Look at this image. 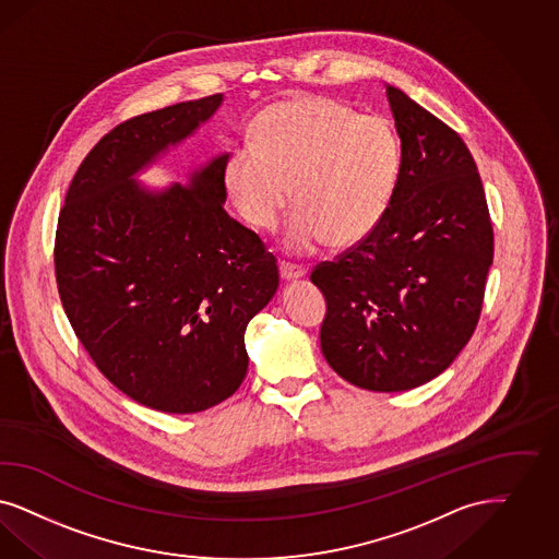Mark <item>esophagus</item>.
<instances>
[{
  "mask_svg": "<svg viewBox=\"0 0 559 559\" xmlns=\"http://www.w3.org/2000/svg\"><path fill=\"white\" fill-rule=\"evenodd\" d=\"M306 274H308V270L301 269V266L287 264V262L281 264V278H283V281H297V278H304Z\"/></svg>",
  "mask_w": 559,
  "mask_h": 559,
  "instance_id": "1",
  "label": "esophagus"
}]
</instances>
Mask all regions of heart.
<instances>
[{
  "label": "heart",
  "instance_id": "b5f03b06",
  "mask_svg": "<svg viewBox=\"0 0 559 559\" xmlns=\"http://www.w3.org/2000/svg\"><path fill=\"white\" fill-rule=\"evenodd\" d=\"M253 142L229 154L225 188L239 216L266 233L278 227L295 190L289 253L308 255L330 239L357 243L382 221L403 158L385 117L357 114L334 98H289L258 117Z\"/></svg>",
  "mask_w": 559,
  "mask_h": 559
}]
</instances>
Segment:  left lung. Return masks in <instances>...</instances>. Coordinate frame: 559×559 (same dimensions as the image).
Segmentation results:
<instances>
[{
  "instance_id": "obj_1",
  "label": "left lung",
  "mask_w": 559,
  "mask_h": 559,
  "mask_svg": "<svg viewBox=\"0 0 559 559\" xmlns=\"http://www.w3.org/2000/svg\"><path fill=\"white\" fill-rule=\"evenodd\" d=\"M401 174L378 227L311 283L326 297L320 345L347 382L403 392L438 378L481 313L493 229L461 135L385 84Z\"/></svg>"
}]
</instances>
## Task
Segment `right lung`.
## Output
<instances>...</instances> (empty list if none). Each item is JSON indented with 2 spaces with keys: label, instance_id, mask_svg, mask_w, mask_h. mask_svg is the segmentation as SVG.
Masks as SVG:
<instances>
[{
  "label": "right lung",
  "instance_id": "obj_1",
  "mask_svg": "<svg viewBox=\"0 0 559 559\" xmlns=\"http://www.w3.org/2000/svg\"><path fill=\"white\" fill-rule=\"evenodd\" d=\"M221 105L223 95L177 103L103 135L56 233L59 297L80 343L123 394L175 415L241 385L246 328L278 289L274 255L223 209L229 153L165 190L135 179Z\"/></svg>",
  "mask_w": 559,
  "mask_h": 559
}]
</instances>
